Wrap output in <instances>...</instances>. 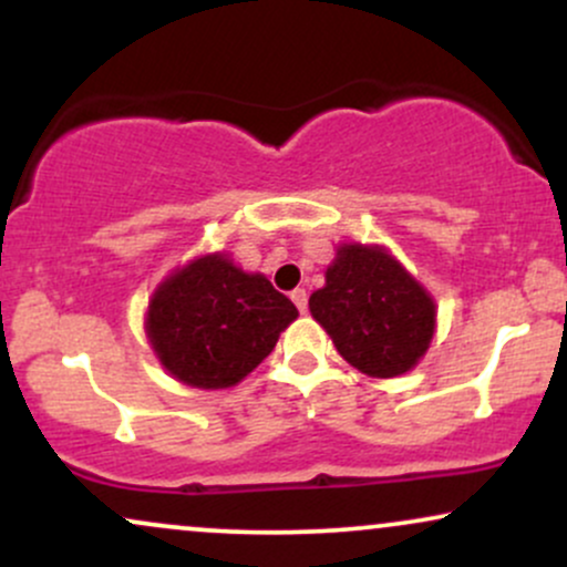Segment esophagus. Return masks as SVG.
I'll return each instance as SVG.
<instances>
[{"label": "esophagus", "mask_w": 567, "mask_h": 567, "mask_svg": "<svg viewBox=\"0 0 567 567\" xmlns=\"http://www.w3.org/2000/svg\"><path fill=\"white\" fill-rule=\"evenodd\" d=\"M290 298H292V303L298 306V311H301V315H303L306 303H309V298H306V290L303 288H296V290L290 292Z\"/></svg>", "instance_id": "obj_1"}]
</instances>
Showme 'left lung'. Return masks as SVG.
Returning a JSON list of instances; mask_svg holds the SVG:
<instances>
[{
  "label": "left lung",
  "mask_w": 567,
  "mask_h": 567,
  "mask_svg": "<svg viewBox=\"0 0 567 567\" xmlns=\"http://www.w3.org/2000/svg\"><path fill=\"white\" fill-rule=\"evenodd\" d=\"M309 309L343 360L375 379L408 373L434 336L432 298L381 247L343 245Z\"/></svg>",
  "instance_id": "1"
}]
</instances>
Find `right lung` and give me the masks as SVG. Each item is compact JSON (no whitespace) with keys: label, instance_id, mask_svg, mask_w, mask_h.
I'll return each instance as SVG.
<instances>
[{"label":"right lung","instance_id":"right-lung-1","mask_svg":"<svg viewBox=\"0 0 567 567\" xmlns=\"http://www.w3.org/2000/svg\"><path fill=\"white\" fill-rule=\"evenodd\" d=\"M296 317L290 298L264 275H245L229 258L205 256L154 292L146 330L175 379L226 389L261 365Z\"/></svg>","mask_w":567,"mask_h":567}]
</instances>
